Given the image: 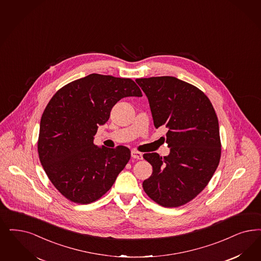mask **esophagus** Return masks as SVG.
<instances>
[{"instance_id":"1","label":"esophagus","mask_w":261,"mask_h":261,"mask_svg":"<svg viewBox=\"0 0 261 261\" xmlns=\"http://www.w3.org/2000/svg\"><path fill=\"white\" fill-rule=\"evenodd\" d=\"M131 156H132V158L137 159V160H142L143 159V154L139 152V151H137V150H132L131 151Z\"/></svg>"}]
</instances>
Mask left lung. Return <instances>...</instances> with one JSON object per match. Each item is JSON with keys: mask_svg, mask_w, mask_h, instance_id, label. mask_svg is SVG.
I'll return each instance as SVG.
<instances>
[{"mask_svg": "<svg viewBox=\"0 0 261 261\" xmlns=\"http://www.w3.org/2000/svg\"><path fill=\"white\" fill-rule=\"evenodd\" d=\"M149 102L156 128L166 126L168 156L145 153L151 176L144 192L164 207L189 202L206 187L221 157L219 122L210 100L193 85L175 77L137 79Z\"/></svg>", "mask_w": 261, "mask_h": 261, "instance_id": "left-lung-1", "label": "left lung"}]
</instances>
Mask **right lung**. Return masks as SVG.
Here are the masks:
<instances>
[{
	"mask_svg": "<svg viewBox=\"0 0 261 261\" xmlns=\"http://www.w3.org/2000/svg\"><path fill=\"white\" fill-rule=\"evenodd\" d=\"M142 96L131 79L90 74L55 93L42 114L37 150L47 176L73 202L88 204L106 194L131 157L126 146L93 144L120 99Z\"/></svg>",
	"mask_w": 261,
	"mask_h": 261,
	"instance_id": "obj_1",
	"label": "right lung"
}]
</instances>
